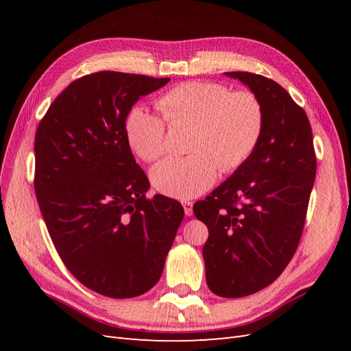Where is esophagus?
<instances>
[{"label": "esophagus", "mask_w": 351, "mask_h": 351, "mask_svg": "<svg viewBox=\"0 0 351 351\" xmlns=\"http://www.w3.org/2000/svg\"><path fill=\"white\" fill-rule=\"evenodd\" d=\"M183 208H184L186 215H192V214H193V202L184 200V202H183Z\"/></svg>", "instance_id": "34e87169"}]
</instances>
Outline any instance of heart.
<instances>
[{"instance_id":"b5f03b06","label":"heart","mask_w":351,"mask_h":351,"mask_svg":"<svg viewBox=\"0 0 351 351\" xmlns=\"http://www.w3.org/2000/svg\"><path fill=\"white\" fill-rule=\"evenodd\" d=\"M164 117L134 108L125 121L132 149L152 162L165 152L167 123L193 125L189 156H169L151 171L159 193L190 199L206 192L222 173H232L256 151L265 130V107L249 89L231 90L217 82H184L158 99Z\"/></svg>"}]
</instances>
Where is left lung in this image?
Returning a JSON list of instances; mask_svg holds the SVG:
<instances>
[{
	"label": "left lung",
	"mask_w": 351,
	"mask_h": 351,
	"mask_svg": "<svg viewBox=\"0 0 351 351\" xmlns=\"http://www.w3.org/2000/svg\"><path fill=\"white\" fill-rule=\"evenodd\" d=\"M261 98L265 130L249 161L193 205L209 236L206 282L221 297H244L277 280L299 246L316 174L309 119L277 82L228 71Z\"/></svg>",
	"instance_id": "left-lung-1"
}]
</instances>
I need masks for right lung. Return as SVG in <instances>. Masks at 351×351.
Returning a JSON list of instances; mask_svg holds the SVG:
<instances>
[{
	"label": "right lung",
	"instance_id": "add662e5",
	"mask_svg": "<svg viewBox=\"0 0 351 351\" xmlns=\"http://www.w3.org/2000/svg\"><path fill=\"white\" fill-rule=\"evenodd\" d=\"M169 82L98 71L71 82L35 136V193L52 243L88 289L114 299L161 278L184 209L149 189L136 164L125 120L145 95Z\"/></svg>",
	"mask_w": 351,
	"mask_h": 351
}]
</instances>
